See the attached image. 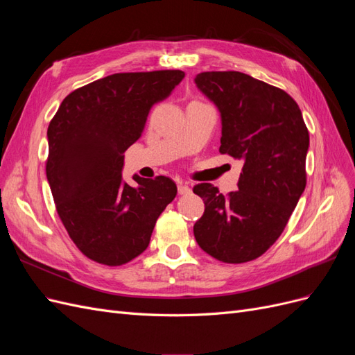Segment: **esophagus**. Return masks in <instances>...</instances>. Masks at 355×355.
Here are the masks:
<instances>
[{
	"instance_id": "esophagus-1",
	"label": "esophagus",
	"mask_w": 355,
	"mask_h": 355,
	"mask_svg": "<svg viewBox=\"0 0 355 355\" xmlns=\"http://www.w3.org/2000/svg\"><path fill=\"white\" fill-rule=\"evenodd\" d=\"M178 191H179L180 196H187V194H189V192H191V188L188 185H185V184H182V182H179Z\"/></svg>"
}]
</instances>
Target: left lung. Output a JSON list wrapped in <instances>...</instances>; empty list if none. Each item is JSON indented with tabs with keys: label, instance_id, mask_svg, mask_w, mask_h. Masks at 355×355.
Returning a JSON list of instances; mask_svg holds the SVG:
<instances>
[{
	"label": "left lung",
	"instance_id": "1",
	"mask_svg": "<svg viewBox=\"0 0 355 355\" xmlns=\"http://www.w3.org/2000/svg\"><path fill=\"white\" fill-rule=\"evenodd\" d=\"M194 81L220 112L219 153L243 161L239 191L227 197L211 184L194 187L204 201L196 240L214 259L249 262L280 237L305 189L308 128L284 90L250 75L213 71Z\"/></svg>",
	"mask_w": 355,
	"mask_h": 355
}]
</instances>
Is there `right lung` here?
<instances>
[{
    "mask_svg": "<svg viewBox=\"0 0 355 355\" xmlns=\"http://www.w3.org/2000/svg\"><path fill=\"white\" fill-rule=\"evenodd\" d=\"M184 71L112 73L69 93L50 121L47 180L62 223L89 259L110 266L146 250L155 222L176 197L170 178L123 180L124 153L153 106Z\"/></svg>",
    "mask_w": 355,
    "mask_h": 355,
    "instance_id": "1",
    "label": "right lung"
}]
</instances>
